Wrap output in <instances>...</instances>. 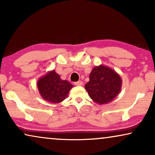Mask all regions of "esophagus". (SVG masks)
Returning a JSON list of instances; mask_svg holds the SVG:
<instances>
[{
  "instance_id": "esophagus-1",
  "label": "esophagus",
  "mask_w": 155,
  "mask_h": 155,
  "mask_svg": "<svg viewBox=\"0 0 155 155\" xmlns=\"http://www.w3.org/2000/svg\"><path fill=\"white\" fill-rule=\"evenodd\" d=\"M75 85H77V86H81V85H82V84H83V82H82V81H78V82H75Z\"/></svg>"
}]
</instances>
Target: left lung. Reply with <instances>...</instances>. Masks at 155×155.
I'll return each instance as SVG.
<instances>
[{
	"label": "left lung",
	"instance_id": "left-lung-1",
	"mask_svg": "<svg viewBox=\"0 0 155 155\" xmlns=\"http://www.w3.org/2000/svg\"><path fill=\"white\" fill-rule=\"evenodd\" d=\"M122 79L111 68L99 65L93 68L90 74V81L84 88L89 96L99 104L111 102L121 90Z\"/></svg>",
	"mask_w": 155,
	"mask_h": 155
}]
</instances>
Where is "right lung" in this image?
Instances as JSON below:
<instances>
[{
    "instance_id": "right-lung-1",
    "label": "right lung",
    "mask_w": 155,
    "mask_h": 155,
    "mask_svg": "<svg viewBox=\"0 0 155 155\" xmlns=\"http://www.w3.org/2000/svg\"><path fill=\"white\" fill-rule=\"evenodd\" d=\"M73 87V84L61 79L54 70L48 71L37 81V88L42 98L54 104L64 100Z\"/></svg>"
}]
</instances>
